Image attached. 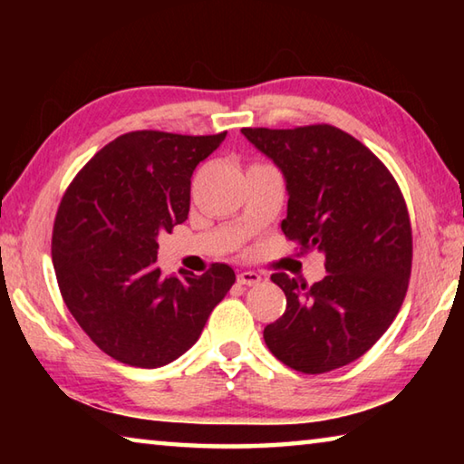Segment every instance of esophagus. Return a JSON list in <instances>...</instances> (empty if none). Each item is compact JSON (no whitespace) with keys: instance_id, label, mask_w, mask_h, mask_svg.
<instances>
[{"instance_id":"obj_1","label":"esophagus","mask_w":464,"mask_h":464,"mask_svg":"<svg viewBox=\"0 0 464 464\" xmlns=\"http://www.w3.org/2000/svg\"><path fill=\"white\" fill-rule=\"evenodd\" d=\"M237 282H239V285H246V286H256V285H260V282H262V274H257L254 270L239 272Z\"/></svg>"}]
</instances>
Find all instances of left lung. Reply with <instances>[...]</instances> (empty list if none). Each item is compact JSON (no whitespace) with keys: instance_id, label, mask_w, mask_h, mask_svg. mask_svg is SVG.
<instances>
[{"instance_id":"1","label":"left lung","mask_w":464,"mask_h":464,"mask_svg":"<svg viewBox=\"0 0 464 464\" xmlns=\"http://www.w3.org/2000/svg\"><path fill=\"white\" fill-rule=\"evenodd\" d=\"M282 171L290 241L325 256V278L307 285L272 274L286 311L266 325L280 362L321 374L354 362L387 332L411 274V223L395 178L371 149L332 124L241 129Z\"/></svg>"}]
</instances>
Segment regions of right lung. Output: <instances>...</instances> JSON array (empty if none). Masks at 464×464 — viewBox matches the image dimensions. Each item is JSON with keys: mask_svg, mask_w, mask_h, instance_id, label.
Returning <instances> with one entry per match:
<instances>
[{"mask_svg": "<svg viewBox=\"0 0 464 464\" xmlns=\"http://www.w3.org/2000/svg\"><path fill=\"white\" fill-rule=\"evenodd\" d=\"M225 137L127 132L100 149L63 196L51 247L63 301L122 364L174 362L233 286L227 264L202 276H163L157 266V235L186 221L194 169Z\"/></svg>", "mask_w": 464, "mask_h": 464, "instance_id": "right-lung-1", "label": "right lung"}]
</instances>
